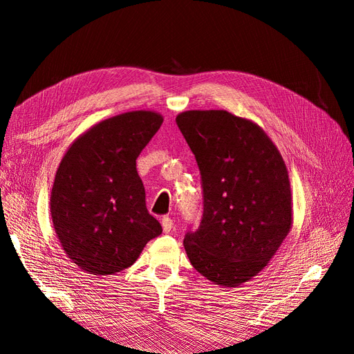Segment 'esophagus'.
<instances>
[{
	"label": "esophagus",
	"instance_id": "obj_1",
	"mask_svg": "<svg viewBox=\"0 0 354 354\" xmlns=\"http://www.w3.org/2000/svg\"><path fill=\"white\" fill-rule=\"evenodd\" d=\"M173 226H174V223H173V220H171L169 217H164L162 218V230H164V233H169L171 230H173Z\"/></svg>",
	"mask_w": 354,
	"mask_h": 354
}]
</instances>
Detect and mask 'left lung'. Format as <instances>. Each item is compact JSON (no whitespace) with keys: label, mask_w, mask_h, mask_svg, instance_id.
Here are the masks:
<instances>
[{"label":"left lung","mask_w":354,"mask_h":354,"mask_svg":"<svg viewBox=\"0 0 354 354\" xmlns=\"http://www.w3.org/2000/svg\"><path fill=\"white\" fill-rule=\"evenodd\" d=\"M176 122L202 177L201 226L185 238L192 266L234 288L273 259L292 224L285 160L254 121L227 111H186Z\"/></svg>","instance_id":"8db88e82"}]
</instances>
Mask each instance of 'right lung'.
Returning a JSON list of instances; mask_svg holds the SVG:
<instances>
[{"instance_id": "obj_1", "label": "right lung", "mask_w": 354, "mask_h": 354, "mask_svg": "<svg viewBox=\"0 0 354 354\" xmlns=\"http://www.w3.org/2000/svg\"><path fill=\"white\" fill-rule=\"evenodd\" d=\"M153 111H133L93 125L69 146L50 196L53 227L81 270L115 274L162 233L146 208L136 159L162 125Z\"/></svg>"}]
</instances>
